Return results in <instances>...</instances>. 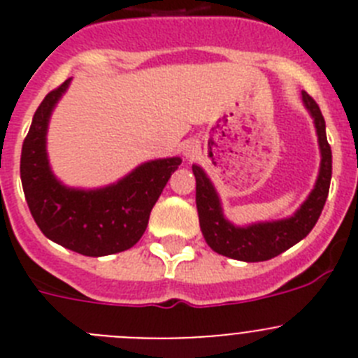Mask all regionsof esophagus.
Segmentation results:
<instances>
[{
    "label": "esophagus",
    "mask_w": 358,
    "mask_h": 358,
    "mask_svg": "<svg viewBox=\"0 0 358 358\" xmlns=\"http://www.w3.org/2000/svg\"><path fill=\"white\" fill-rule=\"evenodd\" d=\"M182 154H185L186 159H194V157L199 154L197 141H194V140L185 141V145H182Z\"/></svg>",
    "instance_id": "obj_1"
}]
</instances>
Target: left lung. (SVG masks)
Wrapping results in <instances>:
<instances>
[{"instance_id": "left-lung-1", "label": "left lung", "mask_w": 358, "mask_h": 358, "mask_svg": "<svg viewBox=\"0 0 358 358\" xmlns=\"http://www.w3.org/2000/svg\"><path fill=\"white\" fill-rule=\"evenodd\" d=\"M303 103L314 118L317 132L319 148H321V166L314 189L310 192L301 208L289 218L273 220V222H258L251 226L238 227L231 224L222 213V204L218 199L217 189L206 172L194 164L195 202H197L199 224L211 249L218 255L235 258L240 262H265L290 249L294 243L305 238L317 222L324 202L328 197L331 181V148L327 140V125L321 115V109L315 100L306 91L301 93Z\"/></svg>"}]
</instances>
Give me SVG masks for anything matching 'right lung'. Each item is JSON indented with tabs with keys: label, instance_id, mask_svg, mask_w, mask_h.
I'll return each mask as SVG.
<instances>
[{
	"label": "right lung",
	"instance_id": "1",
	"mask_svg": "<svg viewBox=\"0 0 358 358\" xmlns=\"http://www.w3.org/2000/svg\"><path fill=\"white\" fill-rule=\"evenodd\" d=\"M71 78L50 91L37 107L21 150V182L30 213L46 238L84 256L127 251L143 236L150 211L181 164V157L140 164L115 185L68 188L48 163L46 131L53 107Z\"/></svg>",
	"mask_w": 358,
	"mask_h": 358
}]
</instances>
